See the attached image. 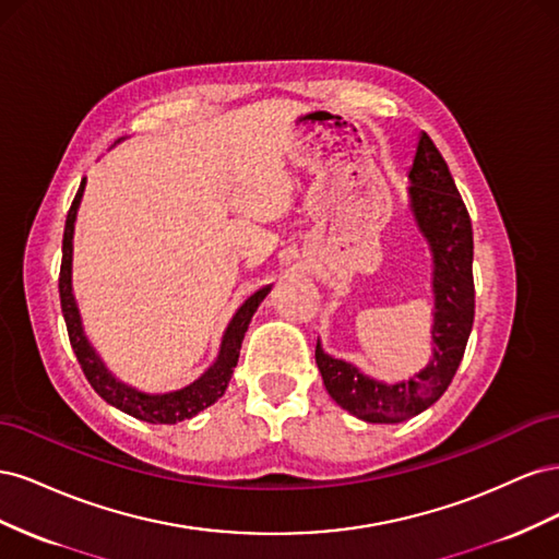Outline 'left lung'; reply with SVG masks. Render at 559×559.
<instances>
[{"label":"left lung","mask_w":559,"mask_h":559,"mask_svg":"<svg viewBox=\"0 0 559 559\" xmlns=\"http://www.w3.org/2000/svg\"><path fill=\"white\" fill-rule=\"evenodd\" d=\"M408 179L411 210L433 257V359L413 380L386 384L329 357L319 343L314 349L331 399L373 425H399L443 396L462 364L476 314L471 216L445 158L427 132L419 138Z\"/></svg>","instance_id":"1"}]
</instances>
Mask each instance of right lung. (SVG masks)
<instances>
[{
  "label": "right lung",
  "instance_id": "right-lung-1",
  "mask_svg": "<svg viewBox=\"0 0 559 559\" xmlns=\"http://www.w3.org/2000/svg\"><path fill=\"white\" fill-rule=\"evenodd\" d=\"M83 189H86V179L81 181L72 207L67 212L64 235H62V265H60V280H58L62 317L67 324V333H70L72 349L91 386L109 405H114V408L123 411L142 421H148V425H177V421L189 419L200 411L210 408L216 399L224 396L233 376V368L238 366L240 347L245 341V333L249 329V321L253 312H257V308L261 306V300L267 296L270 286H263V289L249 296L240 306V310L233 314L230 324L224 333L222 349H218L216 361L195 382L167 394H144L140 389L123 384L121 380H116L109 373L103 359H99L97 352L91 347L86 333H83L81 314L72 294V240H74V222H76V212L83 198Z\"/></svg>",
  "mask_w": 559,
  "mask_h": 559
}]
</instances>
